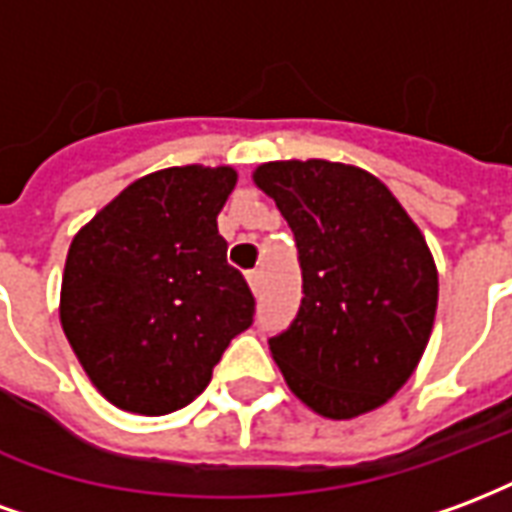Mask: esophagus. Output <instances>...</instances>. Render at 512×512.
Segmentation results:
<instances>
[{
    "label": "esophagus",
    "instance_id": "34e87169",
    "mask_svg": "<svg viewBox=\"0 0 512 512\" xmlns=\"http://www.w3.org/2000/svg\"><path fill=\"white\" fill-rule=\"evenodd\" d=\"M246 279H249V288L255 290V293H260V290H263V271H249V274H246Z\"/></svg>",
    "mask_w": 512,
    "mask_h": 512
}]
</instances>
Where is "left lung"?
I'll list each match as a JSON object with an SVG mask.
<instances>
[{
    "mask_svg": "<svg viewBox=\"0 0 512 512\" xmlns=\"http://www.w3.org/2000/svg\"><path fill=\"white\" fill-rule=\"evenodd\" d=\"M255 183L274 197L299 252L301 304L268 345L296 395L332 419L381 406L428 345L439 277L419 227L365 169L271 161Z\"/></svg>",
    "mask_w": 512,
    "mask_h": 512,
    "instance_id": "1",
    "label": "left lung"
}]
</instances>
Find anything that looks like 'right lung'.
<instances>
[{"label": "right lung", "instance_id": "right-lung-1", "mask_svg": "<svg viewBox=\"0 0 512 512\" xmlns=\"http://www.w3.org/2000/svg\"><path fill=\"white\" fill-rule=\"evenodd\" d=\"M230 167H172L120 191L73 238L62 277V329L98 392L134 414L189 406L255 296L227 263L216 216Z\"/></svg>", "mask_w": 512, "mask_h": 512}]
</instances>
